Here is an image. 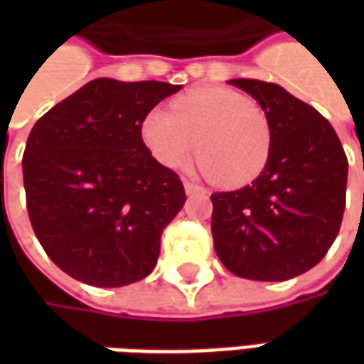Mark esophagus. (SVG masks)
<instances>
[{
    "label": "esophagus",
    "mask_w": 364,
    "mask_h": 364,
    "mask_svg": "<svg viewBox=\"0 0 364 364\" xmlns=\"http://www.w3.org/2000/svg\"><path fill=\"white\" fill-rule=\"evenodd\" d=\"M183 185H185V193H187V195H195V193H203V191H205V187H200L198 183L187 181V179H185Z\"/></svg>",
    "instance_id": "obj_1"
}]
</instances>
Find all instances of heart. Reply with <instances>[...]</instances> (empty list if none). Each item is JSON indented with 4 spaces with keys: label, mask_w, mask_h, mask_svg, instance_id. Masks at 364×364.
Masks as SVG:
<instances>
[{
    "label": "heart",
    "mask_w": 364,
    "mask_h": 364,
    "mask_svg": "<svg viewBox=\"0 0 364 364\" xmlns=\"http://www.w3.org/2000/svg\"><path fill=\"white\" fill-rule=\"evenodd\" d=\"M142 140L159 164L181 169L197 150L200 166L224 187L257 179L271 156L265 112L242 93L205 87L175 99L171 111L154 109L142 120Z\"/></svg>",
    "instance_id": "heart-1"
}]
</instances>
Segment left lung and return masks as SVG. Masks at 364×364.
Wrapping results in <instances>:
<instances>
[{
    "label": "left lung",
    "mask_w": 364,
    "mask_h": 364,
    "mask_svg": "<svg viewBox=\"0 0 364 364\" xmlns=\"http://www.w3.org/2000/svg\"><path fill=\"white\" fill-rule=\"evenodd\" d=\"M230 83L259 103L273 142L252 185L213 193L214 250L236 277L287 281L318 265L339 234L347 156L328 120L281 85Z\"/></svg>",
    "instance_id": "obj_1"
}]
</instances>
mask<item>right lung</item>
<instances>
[{
  "label": "right lung",
  "mask_w": 364,
  "mask_h": 364,
  "mask_svg": "<svg viewBox=\"0 0 364 364\" xmlns=\"http://www.w3.org/2000/svg\"><path fill=\"white\" fill-rule=\"evenodd\" d=\"M179 90L99 77L36 120L23 154L28 218L70 277L109 289L156 267L161 232L187 195L146 148L142 120Z\"/></svg>",
  "instance_id": "add662e5"
}]
</instances>
